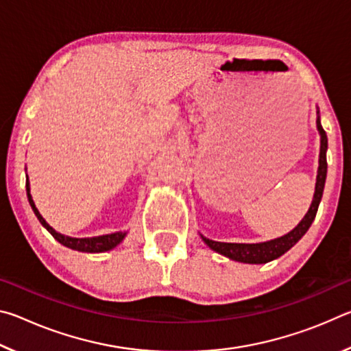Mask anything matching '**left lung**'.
<instances>
[{"instance_id": "left-lung-1", "label": "left lung", "mask_w": 351, "mask_h": 351, "mask_svg": "<svg viewBox=\"0 0 351 351\" xmlns=\"http://www.w3.org/2000/svg\"><path fill=\"white\" fill-rule=\"evenodd\" d=\"M316 112H317L316 127L320 136L319 167H317V176H316V187H314V197H313L310 209H308V212L305 213V217L302 218L300 223L297 224L293 230H289L288 234L278 237V239H274V240L263 241V243H223V241L206 239L204 235L199 234L201 240H203L206 245L212 249V251L221 254L230 260L240 261V263L263 265V263H268V261L278 258L280 255L289 251V249L306 234V230L310 229L314 218H316L320 199H322L325 180H326V148H328V139H326V133L322 128V123H320L319 108Z\"/></svg>"}]
</instances>
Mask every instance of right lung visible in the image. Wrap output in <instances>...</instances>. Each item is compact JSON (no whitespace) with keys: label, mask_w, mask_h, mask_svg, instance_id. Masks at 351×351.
<instances>
[{"label":"right lung","mask_w":351,"mask_h":351,"mask_svg":"<svg viewBox=\"0 0 351 351\" xmlns=\"http://www.w3.org/2000/svg\"><path fill=\"white\" fill-rule=\"evenodd\" d=\"M26 193H27V199L29 204H31L32 210L35 213V217L38 218V221L41 226L49 232L54 239L60 243V245L66 246L73 251H79V252H88V254H97V252H106L114 249L117 245H121L123 239L127 237V230H119V232H112V234H105V235H99V237H85V239H75V237H68L63 235L60 232L49 226V223L41 217V213L38 212L37 206H35L32 195H31V184H29V178L26 175Z\"/></svg>","instance_id":"obj_1"}]
</instances>
